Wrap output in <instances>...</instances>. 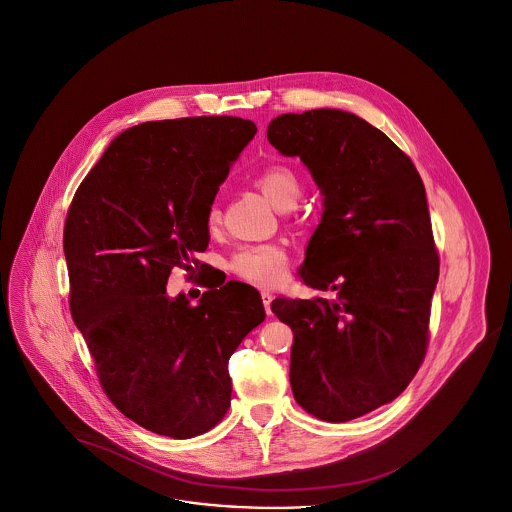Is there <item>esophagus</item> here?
Here are the masks:
<instances>
[{
  "instance_id": "esophagus-1",
  "label": "esophagus",
  "mask_w": 512,
  "mask_h": 512,
  "mask_svg": "<svg viewBox=\"0 0 512 512\" xmlns=\"http://www.w3.org/2000/svg\"><path fill=\"white\" fill-rule=\"evenodd\" d=\"M271 300H273V295L269 291H262V302H264V308H266L268 316H271Z\"/></svg>"
}]
</instances>
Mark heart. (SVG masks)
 I'll use <instances>...</instances> for the list:
<instances>
[{
    "instance_id": "b5f03b06",
    "label": "heart",
    "mask_w": 512,
    "mask_h": 512,
    "mask_svg": "<svg viewBox=\"0 0 512 512\" xmlns=\"http://www.w3.org/2000/svg\"><path fill=\"white\" fill-rule=\"evenodd\" d=\"M254 185L262 190L269 202L279 210L293 208L302 194L298 175L287 165L264 167L254 177ZM219 217V208L210 206L206 216V223L210 229L216 227ZM227 268L246 283L258 287H277L287 277L289 260L285 250L277 244H244L231 254Z\"/></svg>"
}]
</instances>
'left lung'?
Segmentation results:
<instances>
[{
	"mask_svg": "<svg viewBox=\"0 0 512 512\" xmlns=\"http://www.w3.org/2000/svg\"><path fill=\"white\" fill-rule=\"evenodd\" d=\"M323 194L302 281L335 298H275L291 325L296 403L349 422L395 401L424 362L439 279L426 189L414 163L379 129L341 109L283 113L268 127Z\"/></svg>",
	"mask_w": 512,
	"mask_h": 512,
	"instance_id": "left-lung-1",
	"label": "left lung"
}]
</instances>
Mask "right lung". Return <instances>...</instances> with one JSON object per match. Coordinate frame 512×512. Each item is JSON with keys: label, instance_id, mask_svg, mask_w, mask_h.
I'll return each mask as SVG.
<instances>
[{"label": "right lung", "instance_id": "add662e5", "mask_svg": "<svg viewBox=\"0 0 512 512\" xmlns=\"http://www.w3.org/2000/svg\"><path fill=\"white\" fill-rule=\"evenodd\" d=\"M241 117L150 121L121 133L84 177L65 219L71 314L109 401L173 439L206 433L231 404L227 364L266 312L252 287L169 298L173 268L204 269L206 216L256 135Z\"/></svg>", "mask_w": 512, "mask_h": 512}]
</instances>
